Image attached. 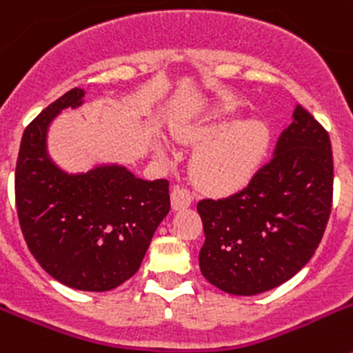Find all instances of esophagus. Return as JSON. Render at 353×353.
Segmentation results:
<instances>
[{
	"mask_svg": "<svg viewBox=\"0 0 353 353\" xmlns=\"http://www.w3.org/2000/svg\"><path fill=\"white\" fill-rule=\"evenodd\" d=\"M192 203V198L191 194L180 187H174L173 192H171V207L173 210H183V208H189Z\"/></svg>",
	"mask_w": 353,
	"mask_h": 353,
	"instance_id": "esophagus-1",
	"label": "esophagus"
}]
</instances>
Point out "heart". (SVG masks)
Instances as JSON below:
<instances>
[{
  "label": "heart",
  "instance_id": "obj_1",
  "mask_svg": "<svg viewBox=\"0 0 353 353\" xmlns=\"http://www.w3.org/2000/svg\"><path fill=\"white\" fill-rule=\"evenodd\" d=\"M173 138L183 145H198L191 157V174L208 192H230L245 185L263 164L269 152V125L261 120H242L240 109L217 105L176 118ZM155 155L166 159V139L155 141Z\"/></svg>",
  "mask_w": 353,
  "mask_h": 353
}]
</instances>
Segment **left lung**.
I'll use <instances>...</instances> for the list:
<instances>
[{
	"mask_svg": "<svg viewBox=\"0 0 353 353\" xmlns=\"http://www.w3.org/2000/svg\"><path fill=\"white\" fill-rule=\"evenodd\" d=\"M270 162L248 187L203 199L199 269L232 295H258L292 279L313 258L332 207V148L327 130L297 105Z\"/></svg>",
	"mask_w": 353,
	"mask_h": 353,
	"instance_id": "obj_1",
	"label": "left lung"
}]
</instances>
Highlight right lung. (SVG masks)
<instances>
[{"mask_svg":"<svg viewBox=\"0 0 353 353\" xmlns=\"http://www.w3.org/2000/svg\"><path fill=\"white\" fill-rule=\"evenodd\" d=\"M83 104L84 90H70L26 127L15 205L28 248L49 276L81 292H108L138 272L170 212V183L139 179L118 162L77 173L58 166L49 129L65 109Z\"/></svg>","mask_w":353,"mask_h":353,"instance_id":"right-lung-1","label":"right lung"}]
</instances>
